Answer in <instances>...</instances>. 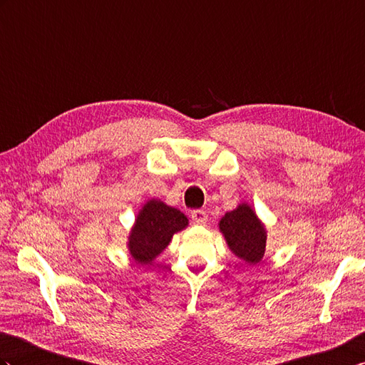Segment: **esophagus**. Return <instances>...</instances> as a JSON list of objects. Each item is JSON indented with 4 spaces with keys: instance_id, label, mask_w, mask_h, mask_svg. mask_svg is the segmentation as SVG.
<instances>
[{
    "instance_id": "esophagus-1",
    "label": "esophagus",
    "mask_w": 365,
    "mask_h": 365,
    "mask_svg": "<svg viewBox=\"0 0 365 365\" xmlns=\"http://www.w3.org/2000/svg\"><path fill=\"white\" fill-rule=\"evenodd\" d=\"M191 219H192L194 224L205 225L207 224V219H208V215L203 210H194L192 213H191Z\"/></svg>"
}]
</instances>
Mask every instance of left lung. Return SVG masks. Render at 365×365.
<instances>
[{
    "label": "left lung",
    "instance_id": "obj_1",
    "mask_svg": "<svg viewBox=\"0 0 365 365\" xmlns=\"http://www.w3.org/2000/svg\"><path fill=\"white\" fill-rule=\"evenodd\" d=\"M219 232L236 258L255 266L264 257L267 230L250 203L241 202L219 221Z\"/></svg>",
    "mask_w": 365,
    "mask_h": 365
}]
</instances>
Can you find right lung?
Wrapping results in <instances>:
<instances>
[{"mask_svg":"<svg viewBox=\"0 0 365 365\" xmlns=\"http://www.w3.org/2000/svg\"><path fill=\"white\" fill-rule=\"evenodd\" d=\"M188 224V217L180 210L155 197L146 200L127 236L130 258L140 266H150L173 241V236L185 230Z\"/></svg>","mask_w":365,"mask_h":365,"instance_id":"right-lung-1","label":"right lung"}]
</instances>
